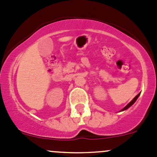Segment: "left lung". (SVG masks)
<instances>
[{
  "mask_svg": "<svg viewBox=\"0 0 157 157\" xmlns=\"http://www.w3.org/2000/svg\"><path fill=\"white\" fill-rule=\"evenodd\" d=\"M139 95H140V93H139V94H138V95H137V96H136V97H135V98H134V99H133V100H132V101H131V102L128 103V105H126V106H125V107H124V108H123V109H122V110H120V111H123V110H125V109H128V108H129V107H130V106H132V105H133V104H134V103H135V101H137V99H138V97H139Z\"/></svg>",
  "mask_w": 157,
  "mask_h": 157,
  "instance_id": "left-lung-1",
  "label": "left lung"
}]
</instances>
